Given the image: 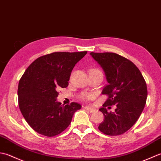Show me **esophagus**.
<instances>
[{"mask_svg": "<svg viewBox=\"0 0 161 161\" xmlns=\"http://www.w3.org/2000/svg\"><path fill=\"white\" fill-rule=\"evenodd\" d=\"M84 109L87 110V111H89L90 113H94V111H95L94 108H92L89 107V106H85V107H84Z\"/></svg>", "mask_w": 161, "mask_h": 161, "instance_id": "esophagus-1", "label": "esophagus"}]
</instances>
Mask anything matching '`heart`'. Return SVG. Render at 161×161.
Masks as SVG:
<instances>
[{"label": "heart", "mask_w": 161, "mask_h": 161, "mask_svg": "<svg viewBox=\"0 0 161 161\" xmlns=\"http://www.w3.org/2000/svg\"><path fill=\"white\" fill-rule=\"evenodd\" d=\"M90 71H96V72H101L99 69H92ZM94 97V95L92 94H88V93H82L80 96V99L83 101H87L92 99Z\"/></svg>", "instance_id": "1"}]
</instances>
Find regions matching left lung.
Wrapping results in <instances>:
<instances>
[{"label": "left lung", "instance_id": "obj_1", "mask_svg": "<svg viewBox=\"0 0 161 161\" xmlns=\"http://www.w3.org/2000/svg\"><path fill=\"white\" fill-rule=\"evenodd\" d=\"M90 55L103 68L108 84L103 94L108 99L99 110L104 119L98 129L108 136H119L129 130L142 113L146 104L147 87L142 74L130 60L114 53H94ZM115 105V112L105 108Z\"/></svg>", "mask_w": 161, "mask_h": 161}]
</instances>
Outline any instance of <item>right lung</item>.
I'll list each match as a JSON object with an SVG mask.
<instances>
[{
	"instance_id": "obj_1",
	"label": "right lung",
	"mask_w": 161,
	"mask_h": 161,
	"mask_svg": "<svg viewBox=\"0 0 161 161\" xmlns=\"http://www.w3.org/2000/svg\"><path fill=\"white\" fill-rule=\"evenodd\" d=\"M87 51L55 52L32 62L20 78L19 106L27 123L36 132L47 137L61 133L69 125L80 104L58 102V90L68 86L75 64Z\"/></svg>"
}]
</instances>
